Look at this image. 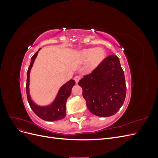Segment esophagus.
<instances>
[{"instance_id": "34e87169", "label": "esophagus", "mask_w": 158, "mask_h": 158, "mask_svg": "<svg viewBox=\"0 0 158 158\" xmlns=\"http://www.w3.org/2000/svg\"><path fill=\"white\" fill-rule=\"evenodd\" d=\"M74 79V80H75L76 83L77 84V83L78 82V81L80 80V76H78V75H77V76H76Z\"/></svg>"}]
</instances>
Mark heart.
I'll list each match as a JSON object with an SVG mask.
<instances>
[{
	"mask_svg": "<svg viewBox=\"0 0 158 158\" xmlns=\"http://www.w3.org/2000/svg\"><path fill=\"white\" fill-rule=\"evenodd\" d=\"M106 52L102 48H88L79 53V60L83 63H88V69H95L106 59Z\"/></svg>",
	"mask_w": 158,
	"mask_h": 158,
	"instance_id": "b5f03b06",
	"label": "heart"
}]
</instances>
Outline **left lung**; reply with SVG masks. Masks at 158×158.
Masks as SVG:
<instances>
[{
	"label": "left lung",
	"instance_id": "8db88e82",
	"mask_svg": "<svg viewBox=\"0 0 158 158\" xmlns=\"http://www.w3.org/2000/svg\"><path fill=\"white\" fill-rule=\"evenodd\" d=\"M89 111L98 117L115 114L125 102L127 86L118 57L107 56L92 73L78 82Z\"/></svg>",
	"mask_w": 158,
	"mask_h": 158
}]
</instances>
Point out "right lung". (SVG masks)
<instances>
[{
  "label": "right lung",
  "mask_w": 158,
  "mask_h": 158,
  "mask_svg": "<svg viewBox=\"0 0 158 158\" xmlns=\"http://www.w3.org/2000/svg\"><path fill=\"white\" fill-rule=\"evenodd\" d=\"M41 48L38 50L33 55L31 59V63L29 68L27 72V82H26V94L28 103L32 111L36 114L37 115L43 120L47 121H59L63 118L66 116V100L70 96L71 94L72 88L75 85V81L74 80H70L68 82H66L62 86L59 93L56 95L55 101L51 103V105L45 107L37 106L32 102L29 94V81H30V73L33 64L34 63L35 59L37 55L38 52Z\"/></svg>",
  "instance_id": "right-lung-1"
}]
</instances>
